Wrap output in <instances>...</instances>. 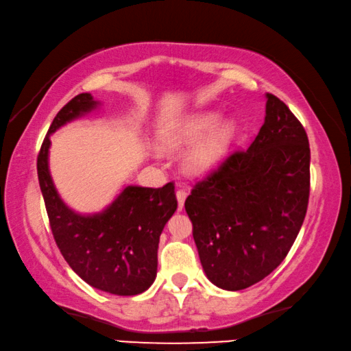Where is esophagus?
Returning <instances> with one entry per match:
<instances>
[{
	"label": "esophagus",
	"mask_w": 351,
	"mask_h": 351,
	"mask_svg": "<svg viewBox=\"0 0 351 351\" xmlns=\"http://www.w3.org/2000/svg\"><path fill=\"white\" fill-rule=\"evenodd\" d=\"M186 197H187V191L186 189H180V191L176 192V199H178V209L182 210L184 208V202H186Z\"/></svg>",
	"instance_id": "obj_1"
}]
</instances>
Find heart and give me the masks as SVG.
<instances>
[{
    "label": "heart",
    "instance_id": "b5f03b06",
    "mask_svg": "<svg viewBox=\"0 0 351 351\" xmlns=\"http://www.w3.org/2000/svg\"><path fill=\"white\" fill-rule=\"evenodd\" d=\"M237 137L239 123L234 119L223 120L219 110H203L160 126L154 142L165 153L193 145L186 156V169L193 175H202L221 162Z\"/></svg>",
    "mask_w": 351,
    "mask_h": 351
}]
</instances>
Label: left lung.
<instances>
[{
  "label": "left lung",
  "instance_id": "obj_1",
  "mask_svg": "<svg viewBox=\"0 0 351 351\" xmlns=\"http://www.w3.org/2000/svg\"><path fill=\"white\" fill-rule=\"evenodd\" d=\"M311 149L291 109L265 93V119L247 152L231 154L186 199L208 280L242 291L270 275L303 225Z\"/></svg>",
  "mask_w": 351,
  "mask_h": 351
}]
</instances>
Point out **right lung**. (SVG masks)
<instances>
[{
	"mask_svg": "<svg viewBox=\"0 0 351 351\" xmlns=\"http://www.w3.org/2000/svg\"><path fill=\"white\" fill-rule=\"evenodd\" d=\"M101 104L90 93H80L59 110L37 158L38 184L54 241L71 270L98 291L130 297L156 280L160 232L178 208L173 184L123 186L106 208L82 214L59 195L49 171V137Z\"/></svg>",
	"mask_w": 351,
	"mask_h": 351,
	"instance_id": "right-lung-1",
	"label": "right lung"
}]
</instances>
